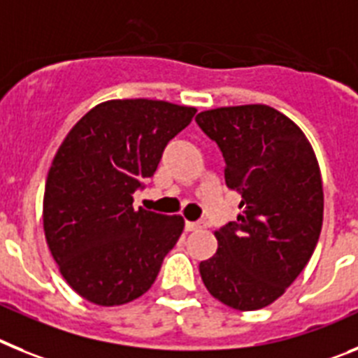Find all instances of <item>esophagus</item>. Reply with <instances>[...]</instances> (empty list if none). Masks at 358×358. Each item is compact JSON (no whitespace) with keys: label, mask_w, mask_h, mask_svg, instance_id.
I'll list each match as a JSON object with an SVG mask.
<instances>
[{"label":"esophagus","mask_w":358,"mask_h":358,"mask_svg":"<svg viewBox=\"0 0 358 358\" xmlns=\"http://www.w3.org/2000/svg\"><path fill=\"white\" fill-rule=\"evenodd\" d=\"M203 222H185V229L187 231H198V229H203Z\"/></svg>","instance_id":"obj_1"}]
</instances>
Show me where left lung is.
<instances>
[{"mask_svg": "<svg viewBox=\"0 0 358 358\" xmlns=\"http://www.w3.org/2000/svg\"><path fill=\"white\" fill-rule=\"evenodd\" d=\"M196 124L222 151L225 182L243 210L214 232L217 250L200 263L201 279L231 308H265L319 241L324 196L315 153L287 115L265 104L201 111Z\"/></svg>", "mask_w": 358, "mask_h": 358, "instance_id": "obj_1", "label": "left lung"}]
</instances>
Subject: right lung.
<instances>
[{"label": "right lung", "mask_w": 358, "mask_h": 358, "mask_svg": "<svg viewBox=\"0 0 358 358\" xmlns=\"http://www.w3.org/2000/svg\"><path fill=\"white\" fill-rule=\"evenodd\" d=\"M194 113L149 99L102 102L57 149L43 201L46 243L68 285L90 303L141 297L178 241L183 217L135 210L133 194Z\"/></svg>", "instance_id": "obj_1"}]
</instances>
